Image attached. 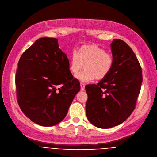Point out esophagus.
I'll return each mask as SVG.
<instances>
[{
  "instance_id": "34e87169",
  "label": "esophagus",
  "mask_w": 157,
  "mask_h": 157,
  "mask_svg": "<svg viewBox=\"0 0 157 157\" xmlns=\"http://www.w3.org/2000/svg\"><path fill=\"white\" fill-rule=\"evenodd\" d=\"M80 87H81V90H85V85L83 83H80Z\"/></svg>"
}]
</instances>
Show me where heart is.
I'll return each instance as SVG.
<instances>
[{"label":"heart","instance_id":"heart-1","mask_svg":"<svg viewBox=\"0 0 157 157\" xmlns=\"http://www.w3.org/2000/svg\"><path fill=\"white\" fill-rule=\"evenodd\" d=\"M112 55L96 44H85L77 52L74 51L70 56L69 69L75 75L83 68L85 71L75 75L82 82H92L95 78L102 80L106 78L112 69Z\"/></svg>","mask_w":157,"mask_h":157}]
</instances>
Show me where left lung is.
<instances>
[{"instance_id":"obj_1","label":"left lung","mask_w":157,"mask_h":157,"mask_svg":"<svg viewBox=\"0 0 157 157\" xmlns=\"http://www.w3.org/2000/svg\"><path fill=\"white\" fill-rule=\"evenodd\" d=\"M111 48L113 65L109 74L97 85L85 86L86 115L100 128L117 126L129 117L142 83L141 68L132 49L120 39H114Z\"/></svg>"}]
</instances>
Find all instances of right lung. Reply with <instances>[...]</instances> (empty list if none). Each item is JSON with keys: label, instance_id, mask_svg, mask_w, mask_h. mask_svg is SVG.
I'll list each match as a JSON object with an SVG mask.
<instances>
[{"label": "right lung", "instance_id": "add662e5", "mask_svg": "<svg viewBox=\"0 0 157 157\" xmlns=\"http://www.w3.org/2000/svg\"><path fill=\"white\" fill-rule=\"evenodd\" d=\"M53 38L38 39L20 58L16 75L17 102L33 122L52 126L67 115L80 83Z\"/></svg>", "mask_w": 157, "mask_h": 157}]
</instances>
